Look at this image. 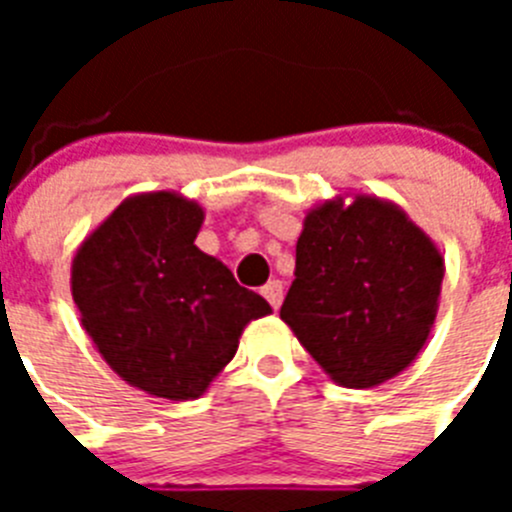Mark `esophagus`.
<instances>
[{
	"instance_id": "1",
	"label": "esophagus",
	"mask_w": 512,
	"mask_h": 512,
	"mask_svg": "<svg viewBox=\"0 0 512 512\" xmlns=\"http://www.w3.org/2000/svg\"><path fill=\"white\" fill-rule=\"evenodd\" d=\"M260 292H263L265 300L271 303L273 311H276V308H279V305H281V300H284V287H281V281H279V279L268 281V284H265V287L260 289Z\"/></svg>"
}]
</instances>
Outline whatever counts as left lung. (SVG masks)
<instances>
[{"mask_svg": "<svg viewBox=\"0 0 512 512\" xmlns=\"http://www.w3.org/2000/svg\"><path fill=\"white\" fill-rule=\"evenodd\" d=\"M305 212L281 321L342 388H374L420 356L444 255L404 209L350 193Z\"/></svg>", "mask_w": 512, "mask_h": 512, "instance_id": "8db88e82", "label": "left lung"}]
</instances>
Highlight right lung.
I'll return each mask as SVG.
<instances>
[{"label": "right lung", "instance_id": "right-lung-1", "mask_svg": "<svg viewBox=\"0 0 512 512\" xmlns=\"http://www.w3.org/2000/svg\"><path fill=\"white\" fill-rule=\"evenodd\" d=\"M201 223L204 209L183 193H135L84 236L71 263L84 332L148 396L193 401L207 393L249 321L271 313L228 265L193 244Z\"/></svg>", "mask_w": 512, "mask_h": 512}]
</instances>
